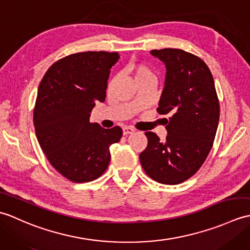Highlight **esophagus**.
Listing matches in <instances>:
<instances>
[{"label":"esophagus","instance_id":"34e87169","mask_svg":"<svg viewBox=\"0 0 250 250\" xmlns=\"http://www.w3.org/2000/svg\"><path fill=\"white\" fill-rule=\"evenodd\" d=\"M134 129L132 128V126H125L124 129H122V133H124V135H128V134H132L134 133Z\"/></svg>","mask_w":250,"mask_h":250}]
</instances>
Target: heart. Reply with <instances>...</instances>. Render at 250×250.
I'll use <instances>...</instances> for the list:
<instances>
[{
  "instance_id": "heart-1",
  "label": "heart",
  "mask_w": 250,
  "mask_h": 250,
  "mask_svg": "<svg viewBox=\"0 0 250 250\" xmlns=\"http://www.w3.org/2000/svg\"><path fill=\"white\" fill-rule=\"evenodd\" d=\"M129 73L133 77L134 82L136 83H142L144 81H149V79H155V74H153L152 70L147 66L144 63L140 62H133L129 64L128 66Z\"/></svg>"
}]
</instances>
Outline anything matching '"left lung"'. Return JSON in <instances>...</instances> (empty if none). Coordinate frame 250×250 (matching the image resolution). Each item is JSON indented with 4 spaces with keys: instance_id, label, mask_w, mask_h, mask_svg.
Here are the masks:
<instances>
[{
    "instance_id": "1",
    "label": "left lung",
    "mask_w": 250,
    "mask_h": 250,
    "mask_svg": "<svg viewBox=\"0 0 250 250\" xmlns=\"http://www.w3.org/2000/svg\"><path fill=\"white\" fill-rule=\"evenodd\" d=\"M167 66L164 89L157 111L169 114L167 135L160 141L145 132L148 144L140 161L156 182L177 185L199 171L213 147L220 107L214 78L206 63L182 49L151 50Z\"/></svg>"
}]
</instances>
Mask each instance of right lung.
<instances>
[{
    "mask_svg": "<svg viewBox=\"0 0 250 250\" xmlns=\"http://www.w3.org/2000/svg\"><path fill=\"white\" fill-rule=\"evenodd\" d=\"M118 52L86 51L58 60L40 83L33 111L37 141L50 164L73 183L99 178L110 160L120 126L90 122L95 103L104 102L109 70Z\"/></svg>",
    "mask_w": 250,
    "mask_h": 250,
    "instance_id": "obj_1",
    "label": "right lung"
}]
</instances>
